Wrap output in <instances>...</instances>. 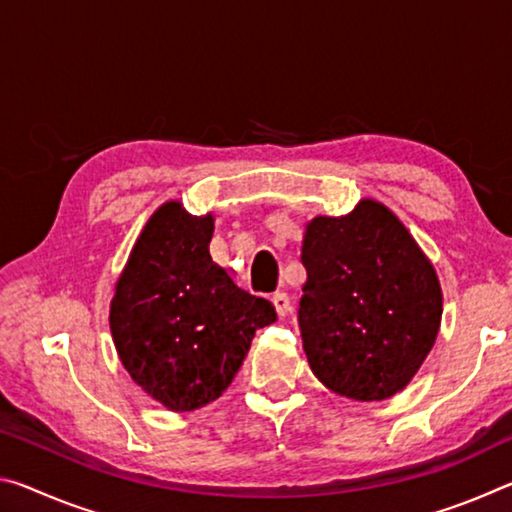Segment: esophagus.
<instances>
[{
  "instance_id": "1",
  "label": "esophagus",
  "mask_w": 512,
  "mask_h": 512,
  "mask_svg": "<svg viewBox=\"0 0 512 512\" xmlns=\"http://www.w3.org/2000/svg\"><path fill=\"white\" fill-rule=\"evenodd\" d=\"M271 302H273V307H275V311H277V316L280 318H284L291 311V300H289V296L287 293H282V291H277V293H273V298H271Z\"/></svg>"
}]
</instances>
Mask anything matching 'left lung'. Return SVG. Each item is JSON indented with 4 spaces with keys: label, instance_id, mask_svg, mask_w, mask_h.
<instances>
[{
    "label": "left lung",
    "instance_id": "1",
    "mask_svg": "<svg viewBox=\"0 0 512 512\" xmlns=\"http://www.w3.org/2000/svg\"><path fill=\"white\" fill-rule=\"evenodd\" d=\"M300 332L309 368L341 397L404 391L436 343L443 289L406 225L375 198L305 225Z\"/></svg>",
    "mask_w": 512,
    "mask_h": 512
}]
</instances>
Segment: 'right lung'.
Listing matches in <instances>:
<instances>
[{
  "mask_svg": "<svg viewBox=\"0 0 512 512\" xmlns=\"http://www.w3.org/2000/svg\"><path fill=\"white\" fill-rule=\"evenodd\" d=\"M214 216L162 203L137 237L110 300L119 361L164 409L219 400L259 327L277 320L268 300L239 289L212 262Z\"/></svg>",
  "mask_w": 512,
  "mask_h": 512,
  "instance_id": "1",
  "label": "right lung"
}]
</instances>
